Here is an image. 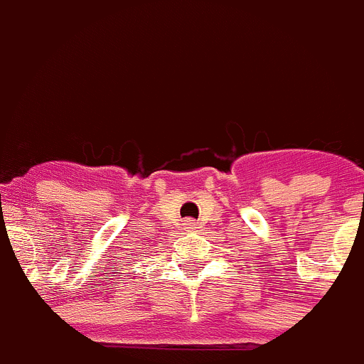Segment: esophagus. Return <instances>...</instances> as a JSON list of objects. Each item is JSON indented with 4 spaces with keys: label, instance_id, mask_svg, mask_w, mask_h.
I'll return each instance as SVG.
<instances>
[{
    "label": "esophagus",
    "instance_id": "1",
    "mask_svg": "<svg viewBox=\"0 0 364 364\" xmlns=\"http://www.w3.org/2000/svg\"><path fill=\"white\" fill-rule=\"evenodd\" d=\"M186 226L193 228V226H195V222H193V220H186Z\"/></svg>",
    "mask_w": 364,
    "mask_h": 364
}]
</instances>
